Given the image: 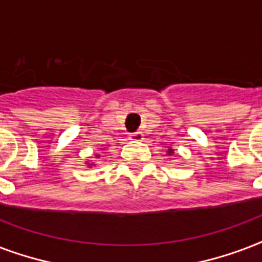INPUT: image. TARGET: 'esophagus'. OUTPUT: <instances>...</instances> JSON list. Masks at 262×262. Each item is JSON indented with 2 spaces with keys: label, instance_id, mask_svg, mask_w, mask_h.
<instances>
[{
  "label": "esophagus",
  "instance_id": "34e87169",
  "mask_svg": "<svg viewBox=\"0 0 262 262\" xmlns=\"http://www.w3.org/2000/svg\"><path fill=\"white\" fill-rule=\"evenodd\" d=\"M129 139H131V141H137V142H141L142 139H143V134H142V133H139V131H138V133H134V134H131V135H129Z\"/></svg>",
  "mask_w": 262,
  "mask_h": 262
}]
</instances>
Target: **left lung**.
Listing matches in <instances>:
<instances>
[{
  "label": "left lung",
  "mask_w": 262,
  "mask_h": 262,
  "mask_svg": "<svg viewBox=\"0 0 262 262\" xmlns=\"http://www.w3.org/2000/svg\"><path fill=\"white\" fill-rule=\"evenodd\" d=\"M168 154H173V149H168Z\"/></svg>",
  "instance_id": "8db88e82"
}]
</instances>
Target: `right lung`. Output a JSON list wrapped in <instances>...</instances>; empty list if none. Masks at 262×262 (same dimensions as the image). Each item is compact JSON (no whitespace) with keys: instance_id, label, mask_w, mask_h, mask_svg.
Here are the masks:
<instances>
[{"instance_id":"1","label":"right lung","mask_w":262,"mask_h":262,"mask_svg":"<svg viewBox=\"0 0 262 262\" xmlns=\"http://www.w3.org/2000/svg\"><path fill=\"white\" fill-rule=\"evenodd\" d=\"M95 157H97V159H98V157H99V154H95ZM87 164H89V163H87ZM91 165H94V164H89V167H91Z\"/></svg>"}]
</instances>
